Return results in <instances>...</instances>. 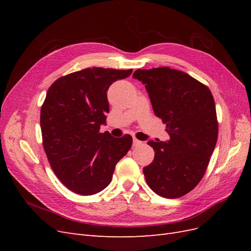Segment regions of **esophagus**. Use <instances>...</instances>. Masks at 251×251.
Wrapping results in <instances>:
<instances>
[{"label": "esophagus", "instance_id": "1", "mask_svg": "<svg viewBox=\"0 0 251 251\" xmlns=\"http://www.w3.org/2000/svg\"><path fill=\"white\" fill-rule=\"evenodd\" d=\"M141 143H142V142H141L140 140H138V139H136V138H134V139H133V144H134L135 147H138V146H140Z\"/></svg>", "mask_w": 251, "mask_h": 251}]
</instances>
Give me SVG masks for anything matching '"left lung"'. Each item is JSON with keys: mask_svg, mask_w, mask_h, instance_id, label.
<instances>
[{"mask_svg": "<svg viewBox=\"0 0 251 251\" xmlns=\"http://www.w3.org/2000/svg\"><path fill=\"white\" fill-rule=\"evenodd\" d=\"M133 77L149 93L155 115L166 126L168 141L148 142L155 157L143 168L148 185L157 195L176 199L203 178L218 139V120L210 90L169 67L138 69Z\"/></svg>", "mask_w": 251, "mask_h": 251, "instance_id": "8db88e82", "label": "left lung"}]
</instances>
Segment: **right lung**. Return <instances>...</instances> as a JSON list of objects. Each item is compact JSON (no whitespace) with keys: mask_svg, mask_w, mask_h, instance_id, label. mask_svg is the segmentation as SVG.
<instances>
[{"mask_svg":"<svg viewBox=\"0 0 251 251\" xmlns=\"http://www.w3.org/2000/svg\"><path fill=\"white\" fill-rule=\"evenodd\" d=\"M132 71L87 68L59 77L47 91L41 109L44 150L56 177L74 193L101 192L132 147L130 135L100 132L109 113V87Z\"/></svg>","mask_w":251,"mask_h":251,"instance_id":"right-lung-1","label":"right lung"}]
</instances>
